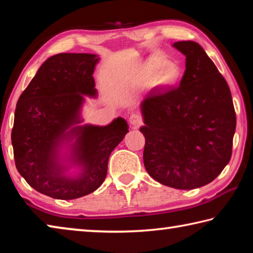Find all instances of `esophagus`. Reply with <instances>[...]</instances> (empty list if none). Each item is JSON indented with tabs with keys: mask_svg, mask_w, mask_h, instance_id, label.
I'll use <instances>...</instances> for the list:
<instances>
[{
	"mask_svg": "<svg viewBox=\"0 0 253 253\" xmlns=\"http://www.w3.org/2000/svg\"><path fill=\"white\" fill-rule=\"evenodd\" d=\"M129 124L132 127L138 128L143 124V119H142V117L139 116V115L131 114L129 116Z\"/></svg>",
	"mask_w": 253,
	"mask_h": 253,
	"instance_id": "34e87169",
	"label": "esophagus"
}]
</instances>
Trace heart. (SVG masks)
I'll return each mask as SVG.
<instances>
[{"label": "heart", "instance_id": "heart-1", "mask_svg": "<svg viewBox=\"0 0 253 253\" xmlns=\"http://www.w3.org/2000/svg\"><path fill=\"white\" fill-rule=\"evenodd\" d=\"M157 60L144 62L137 68L130 83L135 85H146L153 81L157 87H170L181 78V68L175 62H165L161 67Z\"/></svg>", "mask_w": 253, "mask_h": 253}]
</instances>
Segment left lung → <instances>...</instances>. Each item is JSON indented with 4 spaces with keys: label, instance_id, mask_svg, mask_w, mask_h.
I'll return each instance as SVG.
<instances>
[{
    "label": "left lung",
    "instance_id": "8db88e82",
    "mask_svg": "<svg viewBox=\"0 0 253 253\" xmlns=\"http://www.w3.org/2000/svg\"><path fill=\"white\" fill-rule=\"evenodd\" d=\"M186 57L179 87L144 98V165L163 185L193 190L211 183L232 155L237 125L228 84L202 46L173 44Z\"/></svg>",
    "mask_w": 253,
    "mask_h": 253
}]
</instances>
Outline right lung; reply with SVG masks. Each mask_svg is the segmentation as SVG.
Wrapping results in <instances>:
<instances>
[{"label":"right lung","instance_id":"right-lung-1","mask_svg":"<svg viewBox=\"0 0 253 253\" xmlns=\"http://www.w3.org/2000/svg\"><path fill=\"white\" fill-rule=\"evenodd\" d=\"M98 58L89 53H59L45 60L21 93L14 114L12 145L15 166L30 186L58 200H74L96 191L104 183L108 160L127 134L117 118L108 126H77L75 162L83 165L78 179H68L55 161L65 131L79 123L83 95L95 96Z\"/></svg>","mask_w":253,"mask_h":253}]
</instances>
